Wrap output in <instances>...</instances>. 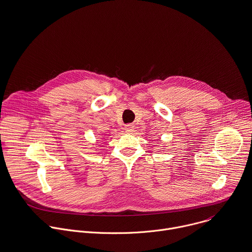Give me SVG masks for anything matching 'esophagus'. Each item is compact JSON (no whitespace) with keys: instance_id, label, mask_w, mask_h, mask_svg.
I'll use <instances>...</instances> for the list:
<instances>
[{"instance_id":"esophagus-1","label":"esophagus","mask_w":252,"mask_h":252,"mask_svg":"<svg viewBox=\"0 0 252 252\" xmlns=\"http://www.w3.org/2000/svg\"><path fill=\"white\" fill-rule=\"evenodd\" d=\"M125 130L126 132H132L134 130V126L132 124H128V125H126L125 126Z\"/></svg>"}]
</instances>
